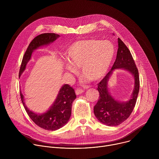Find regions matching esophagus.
<instances>
[{
  "label": "esophagus",
  "instance_id": "34e87169",
  "mask_svg": "<svg viewBox=\"0 0 159 159\" xmlns=\"http://www.w3.org/2000/svg\"><path fill=\"white\" fill-rule=\"evenodd\" d=\"M84 92V90L82 89H77L76 90H75V93H76V94L77 95H78V94H81V93H82Z\"/></svg>",
  "mask_w": 159,
  "mask_h": 159
}]
</instances>
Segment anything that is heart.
<instances>
[{"label":"heart","mask_w":159,"mask_h":159,"mask_svg":"<svg viewBox=\"0 0 159 159\" xmlns=\"http://www.w3.org/2000/svg\"><path fill=\"white\" fill-rule=\"evenodd\" d=\"M114 45L109 41L85 39L77 41L68 48L65 57L70 63L66 65L70 73H76L80 66L81 73L89 80L96 81L107 73L115 56Z\"/></svg>","instance_id":"b5f03b06"}]
</instances>
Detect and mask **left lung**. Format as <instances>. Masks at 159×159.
<instances>
[{
	"label": "left lung",
	"instance_id": "1",
	"mask_svg": "<svg viewBox=\"0 0 159 159\" xmlns=\"http://www.w3.org/2000/svg\"><path fill=\"white\" fill-rule=\"evenodd\" d=\"M120 67L129 70L135 77V88L132 99L126 103H119L109 95L107 90V82L113 70ZM99 98L94 107L96 117L102 123L109 126H118L127 120L135 106L140 90L139 70L133 57L120 38H118V49L116 60L111 70L98 84Z\"/></svg>",
	"mask_w": 159,
	"mask_h": 159
}]
</instances>
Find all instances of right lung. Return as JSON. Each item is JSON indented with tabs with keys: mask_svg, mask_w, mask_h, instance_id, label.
<instances>
[{
	"mask_svg": "<svg viewBox=\"0 0 159 159\" xmlns=\"http://www.w3.org/2000/svg\"><path fill=\"white\" fill-rule=\"evenodd\" d=\"M59 36V34L55 33H43L35 37L30 43L22 58L19 76L20 77L25 70L26 64L30 60L34 50L54 41ZM20 96L22 102L31 120L39 127L50 131L58 129L69 120L71 116L72 104L77 98L73 87L69 84H65L60 89L57 98L51 108L43 115H37L29 110L26 106L24 102L23 95L20 91Z\"/></svg>",
	"mask_w": 159,
	"mask_h": 159,
	"instance_id": "1",
	"label": "right lung"
}]
</instances>
